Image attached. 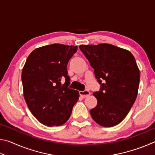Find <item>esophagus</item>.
Wrapping results in <instances>:
<instances>
[{
	"instance_id": "1",
	"label": "esophagus",
	"mask_w": 155,
	"mask_h": 155,
	"mask_svg": "<svg viewBox=\"0 0 155 155\" xmlns=\"http://www.w3.org/2000/svg\"><path fill=\"white\" fill-rule=\"evenodd\" d=\"M79 94H80V96L82 97V98H87V97H88L90 95V92L87 90L80 91Z\"/></svg>"
}]
</instances>
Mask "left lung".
Listing matches in <instances>:
<instances>
[{"label":"left lung","mask_w":155,"mask_h":155,"mask_svg":"<svg viewBox=\"0 0 155 155\" xmlns=\"http://www.w3.org/2000/svg\"><path fill=\"white\" fill-rule=\"evenodd\" d=\"M79 48L101 84V91L93 94L97 105L90 110L91 117L102 127H114L125 118L137 98L140 72L135 57L129 51L109 44Z\"/></svg>","instance_id":"1"}]
</instances>
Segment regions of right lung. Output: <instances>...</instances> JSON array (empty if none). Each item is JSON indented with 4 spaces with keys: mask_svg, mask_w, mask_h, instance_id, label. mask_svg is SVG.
<instances>
[{
    "mask_svg": "<svg viewBox=\"0 0 155 155\" xmlns=\"http://www.w3.org/2000/svg\"><path fill=\"white\" fill-rule=\"evenodd\" d=\"M77 48L61 44L40 47L31 52L22 68L26 103L35 118L47 127L66 122L78 100L79 92L68 87L70 79L67 71L68 63Z\"/></svg>",
    "mask_w": 155,
    "mask_h": 155,
    "instance_id": "obj_1",
    "label": "right lung"
}]
</instances>
